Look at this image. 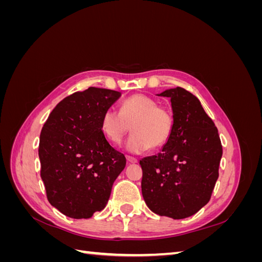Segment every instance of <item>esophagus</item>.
Returning a JSON list of instances; mask_svg holds the SVG:
<instances>
[{
  "label": "esophagus",
  "mask_w": 262,
  "mask_h": 262,
  "mask_svg": "<svg viewBox=\"0 0 262 262\" xmlns=\"http://www.w3.org/2000/svg\"><path fill=\"white\" fill-rule=\"evenodd\" d=\"M126 162H128L129 164H136V163H138V160L134 157H131V156H126Z\"/></svg>",
  "instance_id": "obj_1"
}]
</instances>
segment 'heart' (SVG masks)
<instances>
[{
    "instance_id": "1",
    "label": "heart",
    "mask_w": 262,
    "mask_h": 262,
    "mask_svg": "<svg viewBox=\"0 0 262 262\" xmlns=\"http://www.w3.org/2000/svg\"><path fill=\"white\" fill-rule=\"evenodd\" d=\"M172 125L170 109L142 94L124 99L120 113L113 108L106 109L100 119L102 133L115 144L121 143L131 126L133 134L125 142V148L134 154L143 153L150 146L164 145L170 137Z\"/></svg>"
}]
</instances>
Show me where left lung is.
<instances>
[{"mask_svg": "<svg viewBox=\"0 0 262 262\" xmlns=\"http://www.w3.org/2000/svg\"><path fill=\"white\" fill-rule=\"evenodd\" d=\"M158 96L170 98L173 125L161 152L140 161L142 195L152 212L180 220L210 201L223 150L215 124L194 95L176 87Z\"/></svg>", "mask_w": 262, "mask_h": 262, "instance_id": "8db88e82", "label": "left lung"}]
</instances>
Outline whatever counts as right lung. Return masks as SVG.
Segmentation results:
<instances>
[{"mask_svg":"<svg viewBox=\"0 0 262 262\" xmlns=\"http://www.w3.org/2000/svg\"><path fill=\"white\" fill-rule=\"evenodd\" d=\"M120 92L90 87L61 100L45 122L39 141L40 176L52 207L72 219H90L106 207L125 157L100 128L105 110Z\"/></svg>","mask_w":262,"mask_h":262,"instance_id":"right-lung-1","label":"right lung"}]
</instances>
